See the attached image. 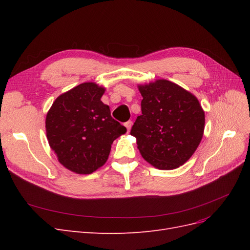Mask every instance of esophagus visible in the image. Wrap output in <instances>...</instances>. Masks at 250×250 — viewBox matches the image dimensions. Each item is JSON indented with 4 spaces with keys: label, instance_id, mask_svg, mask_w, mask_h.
Listing matches in <instances>:
<instances>
[{
    "label": "esophagus",
    "instance_id": "1",
    "mask_svg": "<svg viewBox=\"0 0 250 250\" xmlns=\"http://www.w3.org/2000/svg\"><path fill=\"white\" fill-rule=\"evenodd\" d=\"M124 126L127 128V132H129L130 131V128L132 126V122H131V121H127L126 123H124Z\"/></svg>",
    "mask_w": 250,
    "mask_h": 250
}]
</instances>
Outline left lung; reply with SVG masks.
<instances>
[{"label":"left lung","mask_w":250,"mask_h":250,"mask_svg":"<svg viewBox=\"0 0 250 250\" xmlns=\"http://www.w3.org/2000/svg\"><path fill=\"white\" fill-rule=\"evenodd\" d=\"M143 97L142 115L131 135L144 160L160 170L183 166L199 146L204 111L192 93L166 79L138 85Z\"/></svg>","instance_id":"8db88e82"}]
</instances>
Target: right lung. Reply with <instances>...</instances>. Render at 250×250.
Here are the masks:
<instances>
[{
	"instance_id": "1",
	"label": "right lung",
	"mask_w": 250,
	"mask_h": 250,
	"mask_svg": "<svg viewBox=\"0 0 250 250\" xmlns=\"http://www.w3.org/2000/svg\"><path fill=\"white\" fill-rule=\"evenodd\" d=\"M104 92L95 82L81 83L58 96L47 113L49 145L74 173L90 174L102 167L112 142L127 131L101 101Z\"/></svg>"
}]
</instances>
